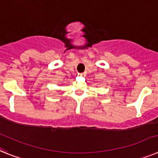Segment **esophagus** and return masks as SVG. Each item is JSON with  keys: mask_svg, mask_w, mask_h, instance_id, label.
Masks as SVG:
<instances>
[{"mask_svg": "<svg viewBox=\"0 0 158 158\" xmlns=\"http://www.w3.org/2000/svg\"><path fill=\"white\" fill-rule=\"evenodd\" d=\"M79 76H85V74L84 73H79Z\"/></svg>", "mask_w": 158, "mask_h": 158, "instance_id": "esophagus-1", "label": "esophagus"}]
</instances>
